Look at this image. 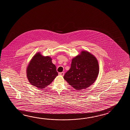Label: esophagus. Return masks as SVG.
<instances>
[{
    "label": "esophagus",
    "mask_w": 130,
    "mask_h": 130,
    "mask_svg": "<svg viewBox=\"0 0 130 130\" xmlns=\"http://www.w3.org/2000/svg\"><path fill=\"white\" fill-rule=\"evenodd\" d=\"M58 74L59 75H60V76H63L64 75V72H59V73H58Z\"/></svg>",
    "instance_id": "esophagus-1"
}]
</instances>
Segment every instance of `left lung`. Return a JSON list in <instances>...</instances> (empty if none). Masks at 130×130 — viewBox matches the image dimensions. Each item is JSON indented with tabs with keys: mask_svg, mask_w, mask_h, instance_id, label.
<instances>
[{
	"mask_svg": "<svg viewBox=\"0 0 130 130\" xmlns=\"http://www.w3.org/2000/svg\"><path fill=\"white\" fill-rule=\"evenodd\" d=\"M99 73V65L96 58L86 51H82L72 59L70 69L64 78L70 86L81 91L91 86Z\"/></svg>",
	"mask_w": 130,
	"mask_h": 130,
	"instance_id": "obj_1",
	"label": "left lung"
}]
</instances>
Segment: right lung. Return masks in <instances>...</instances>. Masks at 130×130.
<instances>
[{
	"instance_id": "add662e5",
	"label": "right lung",
	"mask_w": 130,
	"mask_h": 130,
	"mask_svg": "<svg viewBox=\"0 0 130 130\" xmlns=\"http://www.w3.org/2000/svg\"><path fill=\"white\" fill-rule=\"evenodd\" d=\"M52 60L50 57L42 55L40 53L33 56L26 69V76L31 85L38 88H44L58 75Z\"/></svg>"
}]
</instances>
